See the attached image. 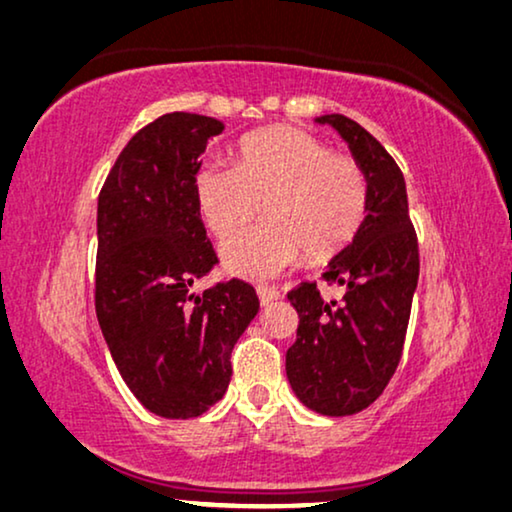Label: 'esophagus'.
<instances>
[{
    "instance_id": "obj_1",
    "label": "esophagus",
    "mask_w": 512,
    "mask_h": 512,
    "mask_svg": "<svg viewBox=\"0 0 512 512\" xmlns=\"http://www.w3.org/2000/svg\"><path fill=\"white\" fill-rule=\"evenodd\" d=\"M257 297H260V304H262V307H267V304H271L274 300H278V297H281V293H278V290H274V288L260 286V288H257Z\"/></svg>"
}]
</instances>
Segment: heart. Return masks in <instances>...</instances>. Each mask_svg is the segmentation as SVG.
I'll use <instances>...</instances> for the list:
<instances>
[{"label":"heart","mask_w":512,"mask_h":512,"mask_svg":"<svg viewBox=\"0 0 512 512\" xmlns=\"http://www.w3.org/2000/svg\"><path fill=\"white\" fill-rule=\"evenodd\" d=\"M203 222L224 245V267L264 278L304 257L326 262L357 238L368 212V179L349 155L297 127H269L241 139L236 165L205 163L193 181Z\"/></svg>","instance_id":"b5f03b06"}]
</instances>
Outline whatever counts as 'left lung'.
<instances>
[{"instance_id":"1","label":"left lung","mask_w":512,"mask_h":512,"mask_svg":"<svg viewBox=\"0 0 512 512\" xmlns=\"http://www.w3.org/2000/svg\"><path fill=\"white\" fill-rule=\"evenodd\" d=\"M316 122L331 125L364 170L368 212L357 238L323 274L331 286L345 288L342 300H323L316 283L288 293L300 323L286 373L307 409L352 416L383 394L399 366L418 286V238L404 174L383 144L340 113Z\"/></svg>"}]
</instances>
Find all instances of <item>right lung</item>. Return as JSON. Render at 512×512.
I'll list each match as a JSON object with an SVG mask.
<instances>
[{
	"instance_id": "add662e5",
	"label": "right lung",
	"mask_w": 512,
	"mask_h": 512,
	"mask_svg": "<svg viewBox=\"0 0 512 512\" xmlns=\"http://www.w3.org/2000/svg\"><path fill=\"white\" fill-rule=\"evenodd\" d=\"M222 129L196 113L153 120L99 193L96 316L122 380L163 418H196L224 397L231 349L260 312L255 288L238 278L191 290L217 264L193 181Z\"/></svg>"
}]
</instances>
